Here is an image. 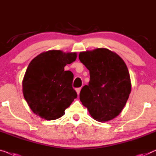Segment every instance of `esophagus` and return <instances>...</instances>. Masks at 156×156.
<instances>
[{
	"label": "esophagus",
	"mask_w": 156,
	"mask_h": 156,
	"mask_svg": "<svg viewBox=\"0 0 156 156\" xmlns=\"http://www.w3.org/2000/svg\"><path fill=\"white\" fill-rule=\"evenodd\" d=\"M80 90H81V87H79V88H77V89H76V92H77V94H78V95H79V94H80Z\"/></svg>",
	"instance_id": "34e87169"
}]
</instances>
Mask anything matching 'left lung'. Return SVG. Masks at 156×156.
<instances>
[{
	"label": "left lung",
	"instance_id": "8db88e82",
	"mask_svg": "<svg viewBox=\"0 0 156 156\" xmlns=\"http://www.w3.org/2000/svg\"><path fill=\"white\" fill-rule=\"evenodd\" d=\"M79 59L90 71V80L80 93V100L93 119L113 120L120 114L131 92V80L125 62L106 48L81 52Z\"/></svg>",
	"mask_w": 156,
	"mask_h": 156
}]
</instances>
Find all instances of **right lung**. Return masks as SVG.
Here are the masks:
<instances>
[{
    "label": "right lung",
    "instance_id": "add662e5",
    "mask_svg": "<svg viewBox=\"0 0 156 156\" xmlns=\"http://www.w3.org/2000/svg\"><path fill=\"white\" fill-rule=\"evenodd\" d=\"M76 58V52L52 50L41 53L30 62L22 80V91L35 114L47 120L65 114L77 93L72 87L73 74L64 71V66Z\"/></svg>",
    "mask_w": 156,
    "mask_h": 156
}]
</instances>
